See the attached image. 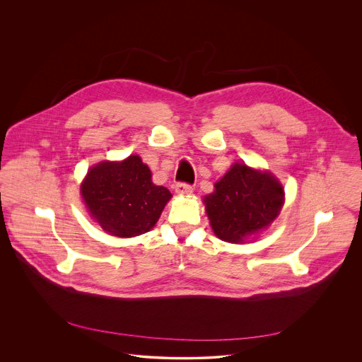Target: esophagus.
Returning <instances> with one entry per match:
<instances>
[{
    "instance_id": "1",
    "label": "esophagus",
    "mask_w": 362,
    "mask_h": 362,
    "mask_svg": "<svg viewBox=\"0 0 362 362\" xmlns=\"http://www.w3.org/2000/svg\"><path fill=\"white\" fill-rule=\"evenodd\" d=\"M175 190L179 194H190L193 192V187L190 185H187V183H176L175 185Z\"/></svg>"
}]
</instances>
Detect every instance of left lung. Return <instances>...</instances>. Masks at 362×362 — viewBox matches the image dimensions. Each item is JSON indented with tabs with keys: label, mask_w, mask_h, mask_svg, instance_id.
<instances>
[{
	"label": "left lung",
	"mask_w": 362,
	"mask_h": 362,
	"mask_svg": "<svg viewBox=\"0 0 362 362\" xmlns=\"http://www.w3.org/2000/svg\"><path fill=\"white\" fill-rule=\"evenodd\" d=\"M285 200L284 187L269 172L235 163L204 196L206 214L215 235L230 243H243L267 229L279 215Z\"/></svg>",
	"instance_id": "obj_1"
}]
</instances>
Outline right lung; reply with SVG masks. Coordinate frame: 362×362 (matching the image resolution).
Masks as SVG:
<instances>
[{"label": "right lung", "mask_w": 362, "mask_h": 362, "mask_svg": "<svg viewBox=\"0 0 362 362\" xmlns=\"http://www.w3.org/2000/svg\"><path fill=\"white\" fill-rule=\"evenodd\" d=\"M91 218L106 232L133 238L148 232L172 197L151 182V172L137 156L101 162L87 172L80 187Z\"/></svg>", "instance_id": "right-lung-1"}]
</instances>
